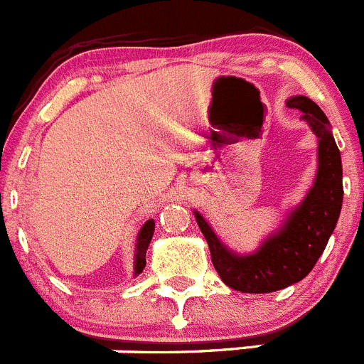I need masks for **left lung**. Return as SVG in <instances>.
Masks as SVG:
<instances>
[{"label":"left lung","instance_id":"8db88e82","mask_svg":"<svg viewBox=\"0 0 364 364\" xmlns=\"http://www.w3.org/2000/svg\"><path fill=\"white\" fill-rule=\"evenodd\" d=\"M287 105L300 109L301 118L318 136V174L304 201L287 215L282 228L267 237L255 253L237 255L217 239L201 213L193 212L220 280L240 293H273L307 277L323 253L341 212V154L328 118L320 105L301 95L291 97Z\"/></svg>","mask_w":364,"mask_h":364}]
</instances>
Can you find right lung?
Returning a JSON list of instances; mask_svg holds the SVG:
<instances>
[{"label":"right lung","mask_w":364,"mask_h":364,"mask_svg":"<svg viewBox=\"0 0 364 364\" xmlns=\"http://www.w3.org/2000/svg\"><path fill=\"white\" fill-rule=\"evenodd\" d=\"M152 233H154V220L149 219L147 223L141 226L138 239H136V255H134V274H140L145 267V255H147V247L151 244Z\"/></svg>","instance_id":"right-lung-1"}]
</instances>
